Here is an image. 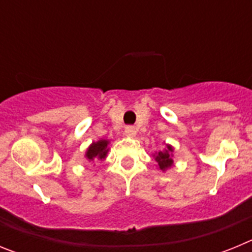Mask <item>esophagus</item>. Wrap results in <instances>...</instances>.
Returning <instances> with one entry per match:
<instances>
[{
	"mask_svg": "<svg viewBox=\"0 0 252 252\" xmlns=\"http://www.w3.org/2000/svg\"><path fill=\"white\" fill-rule=\"evenodd\" d=\"M125 133L127 136H135L136 135V128L133 127V126H127V127L125 128Z\"/></svg>",
	"mask_w": 252,
	"mask_h": 252,
	"instance_id": "obj_1",
	"label": "esophagus"
}]
</instances>
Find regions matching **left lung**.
I'll return each instance as SVG.
<instances>
[{"label":"left lung","mask_w":252,"mask_h":252,"mask_svg":"<svg viewBox=\"0 0 252 252\" xmlns=\"http://www.w3.org/2000/svg\"><path fill=\"white\" fill-rule=\"evenodd\" d=\"M170 153H173V148L170 145H166L165 151H159L158 155L155 157V160L158 161V165L161 170H166L173 165V159H171Z\"/></svg>","instance_id":"8db88e82"}]
</instances>
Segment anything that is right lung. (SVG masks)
<instances>
[{
	"label": "right lung",
	"mask_w": 252,
	"mask_h": 252,
	"mask_svg": "<svg viewBox=\"0 0 252 252\" xmlns=\"http://www.w3.org/2000/svg\"><path fill=\"white\" fill-rule=\"evenodd\" d=\"M108 141L107 140H99L97 142H93L92 145L88 148L86 153V157L88 160H103L107 155V151H108Z\"/></svg>",
	"instance_id": "right-lung-1"
}]
</instances>
